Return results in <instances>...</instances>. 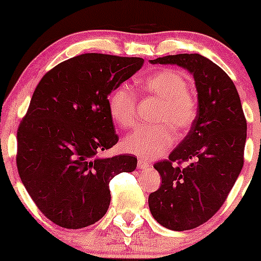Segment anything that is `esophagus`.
I'll return each instance as SVG.
<instances>
[{
  "label": "esophagus",
  "mask_w": 261,
  "mask_h": 261,
  "mask_svg": "<svg viewBox=\"0 0 261 261\" xmlns=\"http://www.w3.org/2000/svg\"><path fill=\"white\" fill-rule=\"evenodd\" d=\"M149 167V163L145 162V160L143 159H139L138 160V168L139 169H145V168Z\"/></svg>",
  "instance_id": "obj_1"
}]
</instances>
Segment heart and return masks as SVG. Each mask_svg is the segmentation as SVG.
<instances>
[{
    "label": "heart",
    "instance_id": "heart-1",
    "mask_svg": "<svg viewBox=\"0 0 261 261\" xmlns=\"http://www.w3.org/2000/svg\"><path fill=\"white\" fill-rule=\"evenodd\" d=\"M141 89L147 96L162 101L155 126L138 128L123 140L126 152L141 159H156L172 147L175 133L191 128L197 118V101L189 92L188 78L175 69L155 72L141 82ZM112 118L120 127L130 128L138 121V98L126 84L117 87L109 101Z\"/></svg>",
    "mask_w": 261,
    "mask_h": 261
}]
</instances>
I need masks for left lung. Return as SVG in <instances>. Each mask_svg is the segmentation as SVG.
Returning a JSON list of instances; mask_svg holds the SVG:
<instances>
[{
	"mask_svg": "<svg viewBox=\"0 0 261 261\" xmlns=\"http://www.w3.org/2000/svg\"><path fill=\"white\" fill-rule=\"evenodd\" d=\"M151 63L188 69L198 92L196 121L168 159L154 164L162 186L149 196L150 212L160 225L192 230L221 208L243 169L246 118L233 82L207 58L177 54Z\"/></svg>",
	"mask_w": 261,
	"mask_h": 261,
	"instance_id": "1",
	"label": "left lung"
}]
</instances>
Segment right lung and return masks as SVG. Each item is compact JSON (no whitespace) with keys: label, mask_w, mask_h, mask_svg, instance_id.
<instances>
[{"label":"right lung","mask_w":261,"mask_h":261,"mask_svg":"<svg viewBox=\"0 0 261 261\" xmlns=\"http://www.w3.org/2000/svg\"><path fill=\"white\" fill-rule=\"evenodd\" d=\"M143 65V58L87 53L55 65L36 86L17 128L16 164L31 199L55 225L75 230L101 220L110 180L136 169L134 155L97 154L118 141L110 93Z\"/></svg>","instance_id":"right-lung-1"}]
</instances>
